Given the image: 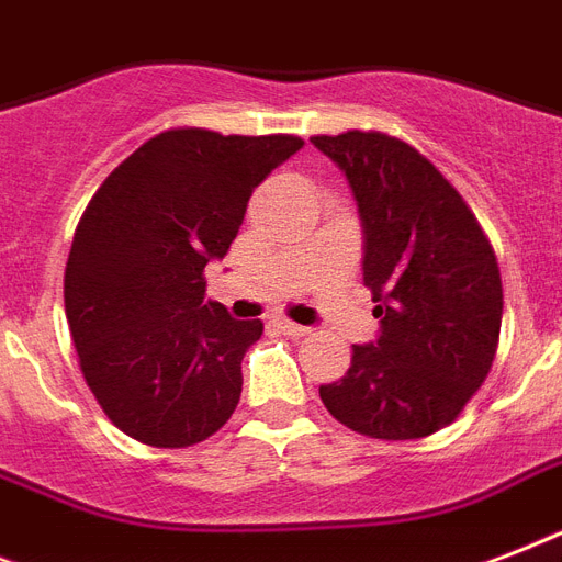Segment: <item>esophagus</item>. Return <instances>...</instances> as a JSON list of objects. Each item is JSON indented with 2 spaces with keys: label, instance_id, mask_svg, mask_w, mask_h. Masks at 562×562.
<instances>
[{
  "label": "esophagus",
  "instance_id": "obj_1",
  "mask_svg": "<svg viewBox=\"0 0 562 562\" xmlns=\"http://www.w3.org/2000/svg\"><path fill=\"white\" fill-rule=\"evenodd\" d=\"M273 326H277L282 335H291V338H303V335H308V326H300L294 324V321H285V317H277Z\"/></svg>",
  "mask_w": 562,
  "mask_h": 562
}]
</instances>
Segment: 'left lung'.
I'll use <instances>...</instances> for the list:
<instances>
[{
    "mask_svg": "<svg viewBox=\"0 0 562 562\" xmlns=\"http://www.w3.org/2000/svg\"><path fill=\"white\" fill-rule=\"evenodd\" d=\"M344 171L364 229V285L379 338L321 384L338 423L379 440H417L454 423L496 359L502 277L458 189L379 131L312 136Z\"/></svg>",
    "mask_w": 562,
    "mask_h": 562,
    "instance_id": "left-lung-1",
    "label": "left lung"
}]
</instances>
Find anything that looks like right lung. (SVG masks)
Here are the masks:
<instances>
[{"mask_svg":"<svg viewBox=\"0 0 562 562\" xmlns=\"http://www.w3.org/2000/svg\"><path fill=\"white\" fill-rule=\"evenodd\" d=\"M303 148L291 134L171 127L139 145L87 203L64 273L81 373L113 426L183 449L212 437L241 396L262 321L203 300L254 189Z\"/></svg>","mask_w":562,"mask_h":562,"instance_id":"1","label":"right lung"}]
</instances>
